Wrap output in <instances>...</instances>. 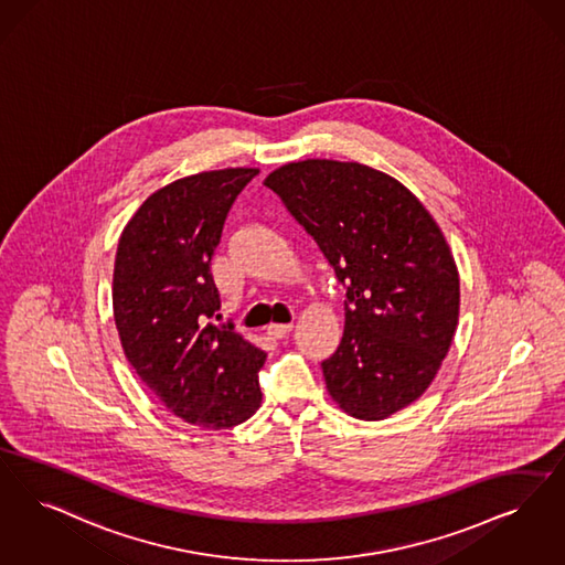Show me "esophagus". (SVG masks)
<instances>
[{
  "mask_svg": "<svg viewBox=\"0 0 565 565\" xmlns=\"http://www.w3.org/2000/svg\"><path fill=\"white\" fill-rule=\"evenodd\" d=\"M290 330H292V323H271L267 328V332L271 334L273 339H284Z\"/></svg>",
  "mask_w": 565,
  "mask_h": 565,
  "instance_id": "34e87169",
  "label": "esophagus"
}]
</instances>
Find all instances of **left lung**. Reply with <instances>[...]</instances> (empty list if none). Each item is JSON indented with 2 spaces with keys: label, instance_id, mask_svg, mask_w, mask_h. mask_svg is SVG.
I'll return each mask as SVG.
<instances>
[{
  "label": "left lung",
  "instance_id": "left-lung-1",
  "mask_svg": "<svg viewBox=\"0 0 565 565\" xmlns=\"http://www.w3.org/2000/svg\"><path fill=\"white\" fill-rule=\"evenodd\" d=\"M265 184L347 288L342 340L321 362L332 399L362 420L416 402L450 349L460 307L456 263L425 205L355 161H294Z\"/></svg>",
  "mask_w": 565,
  "mask_h": 565
}]
</instances>
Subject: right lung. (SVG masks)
<instances>
[{"label": "right lung", "instance_id": "right-lung-1", "mask_svg": "<svg viewBox=\"0 0 565 565\" xmlns=\"http://www.w3.org/2000/svg\"><path fill=\"white\" fill-rule=\"evenodd\" d=\"M258 170L226 168L170 182L124 228L114 271V316L140 381L182 420L231 429L260 406L267 353L233 323L210 319L221 296L210 260L226 214Z\"/></svg>", "mask_w": 565, "mask_h": 565}]
</instances>
